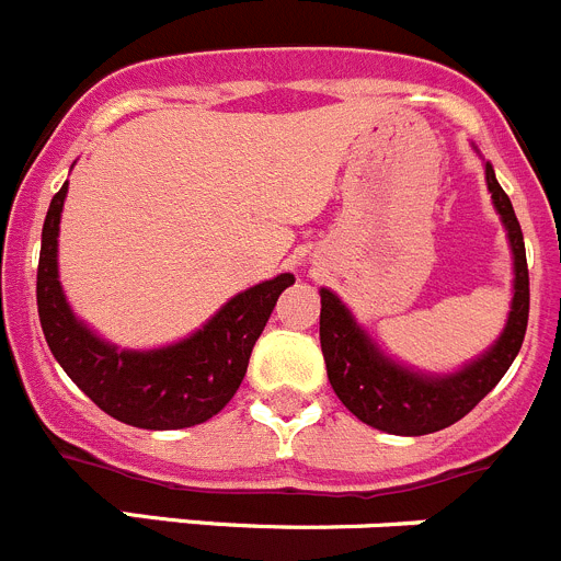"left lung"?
Returning a JSON list of instances; mask_svg holds the SVG:
<instances>
[{"label": "left lung", "mask_w": 561, "mask_h": 561, "mask_svg": "<svg viewBox=\"0 0 561 561\" xmlns=\"http://www.w3.org/2000/svg\"><path fill=\"white\" fill-rule=\"evenodd\" d=\"M486 186L492 192L497 214L508 230V244L515 255V297L501 339L479 362L467 364L454 375H420L400 367L383 356L356 325L351 311L339 302L333 291L322 289L320 344L325 356L328 381L333 392L362 423L400 436H423L448 428L470 414L495 389L506 369L512 367L528 325V264L523 230L515 217L512 199L495 180L486 163Z\"/></svg>", "instance_id": "left-lung-1"}]
</instances>
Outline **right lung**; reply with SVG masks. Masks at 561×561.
<instances>
[{"instance_id": "1", "label": "right lung", "mask_w": 561, "mask_h": 561, "mask_svg": "<svg viewBox=\"0 0 561 561\" xmlns=\"http://www.w3.org/2000/svg\"><path fill=\"white\" fill-rule=\"evenodd\" d=\"M64 183L49 203L41 233L35 297L46 344L71 381L105 414L119 423L150 431L199 425L228 405L250 364L255 342L272 308L295 275L236 295L203 331L161 351H116L77 322L58 280V225L64 210Z\"/></svg>"}]
</instances>
